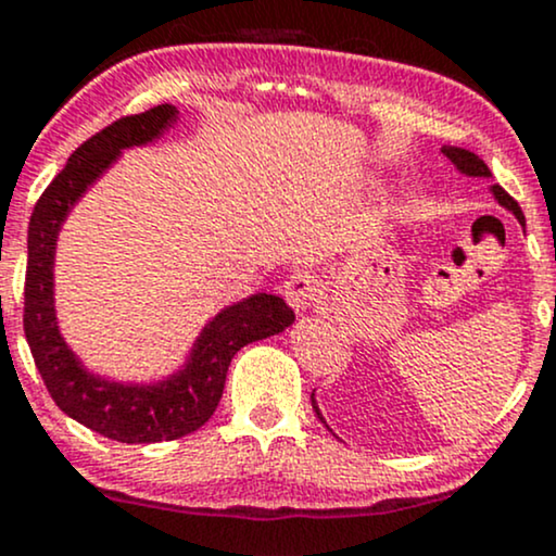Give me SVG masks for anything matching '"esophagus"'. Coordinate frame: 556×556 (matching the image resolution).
I'll return each mask as SVG.
<instances>
[{
    "instance_id": "1",
    "label": "esophagus",
    "mask_w": 556,
    "mask_h": 556,
    "mask_svg": "<svg viewBox=\"0 0 556 556\" xmlns=\"http://www.w3.org/2000/svg\"><path fill=\"white\" fill-rule=\"evenodd\" d=\"M282 292H285V300L290 303L292 311H305V308H311V303L316 300L318 285L308 271H292L290 277L285 279Z\"/></svg>"
}]
</instances>
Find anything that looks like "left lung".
I'll return each mask as SVG.
<instances>
[{
    "label": "left lung",
    "instance_id": "left-lung-1",
    "mask_svg": "<svg viewBox=\"0 0 556 556\" xmlns=\"http://www.w3.org/2000/svg\"><path fill=\"white\" fill-rule=\"evenodd\" d=\"M442 151H444V156L450 159V162L455 164V167L463 172V175H470V177H491V172H489L486 164H483V159H478L476 154H470V151H465V149H455V146H444ZM491 193L496 195V201H500L504 208H509V212H513L515 216H518L520 225H526V216H522L520 206H518V201H515V198L509 195L507 190L502 188V185H494V188H491ZM311 405H314L316 416L321 418V413H318V407H316L314 394H311ZM321 420H324V418H321Z\"/></svg>",
    "mask_w": 556,
    "mask_h": 556
}]
</instances>
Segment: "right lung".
Here are the masks:
<instances>
[{
	"label": "right lung",
	"instance_id": "right-lung-1",
	"mask_svg": "<svg viewBox=\"0 0 556 556\" xmlns=\"http://www.w3.org/2000/svg\"><path fill=\"white\" fill-rule=\"evenodd\" d=\"M177 119V110H154L114 119L67 159L65 169L36 201L28 225L23 329L38 374L62 413L78 424L125 444L172 442L201 429L214 416L225 389L229 361L240 348L290 327L292 314L277 295H258L225 308L198 337L180 374L156 387H127L91 376L62 340L54 318V245L60 225L83 190L101 175L119 151L149 143Z\"/></svg>",
	"mask_w": 556,
	"mask_h": 556
}]
</instances>
